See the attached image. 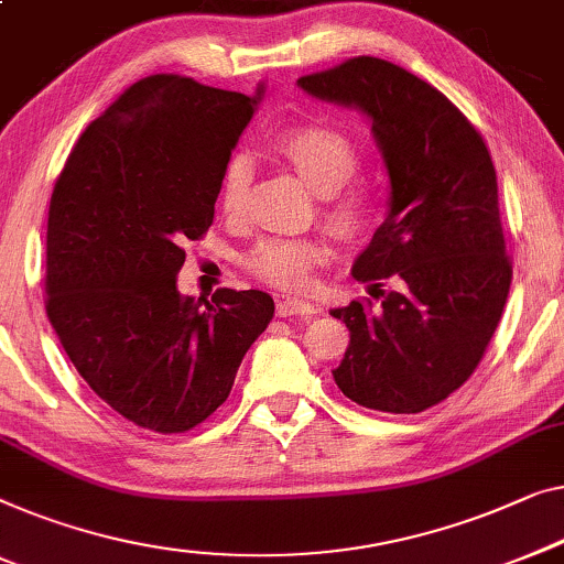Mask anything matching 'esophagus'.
I'll return each instance as SVG.
<instances>
[{"label": "esophagus", "mask_w": 564, "mask_h": 564, "mask_svg": "<svg viewBox=\"0 0 564 564\" xmlns=\"http://www.w3.org/2000/svg\"><path fill=\"white\" fill-rule=\"evenodd\" d=\"M315 313H317V305H313V302H305L297 297L276 300V315L280 317H307Z\"/></svg>", "instance_id": "esophagus-1"}]
</instances>
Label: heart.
Here are the masks:
<instances>
[{
  "label": "heart",
  "instance_id": "heart-1",
  "mask_svg": "<svg viewBox=\"0 0 564 564\" xmlns=\"http://www.w3.org/2000/svg\"><path fill=\"white\" fill-rule=\"evenodd\" d=\"M274 152L300 175V181L323 198V218L340 239H358L373 224V200L364 187H348L358 170V147L338 127L297 124L274 137ZM251 183V167L243 158L228 162L221 177V206L226 214H241ZM325 254L317 239H267L251 251L247 267L259 280L282 290L307 288L313 267Z\"/></svg>",
  "mask_w": 564,
  "mask_h": 564
}]
</instances>
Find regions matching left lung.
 Listing matches in <instances>:
<instances>
[{
  "label": "left lung",
  "mask_w": 564,
  "mask_h": 564,
  "mask_svg": "<svg viewBox=\"0 0 564 564\" xmlns=\"http://www.w3.org/2000/svg\"><path fill=\"white\" fill-rule=\"evenodd\" d=\"M313 99L361 111L389 175V208L350 274L398 290L330 310L350 333L333 369L350 402L414 414L463 387L511 288L499 185L484 137L437 88L381 58L302 76Z\"/></svg>",
  "instance_id": "1"
}]
</instances>
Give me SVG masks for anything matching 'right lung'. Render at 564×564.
<instances>
[{
	"mask_svg": "<svg viewBox=\"0 0 564 564\" xmlns=\"http://www.w3.org/2000/svg\"><path fill=\"white\" fill-rule=\"evenodd\" d=\"M254 96L183 76L137 80L91 121L47 214V317L94 394L144 430L185 432L231 394L274 315L262 290L183 297L185 241L214 224Z\"/></svg>",
	"mask_w": 564,
	"mask_h": 564,
	"instance_id": "obj_1",
	"label": "right lung"
}]
</instances>
